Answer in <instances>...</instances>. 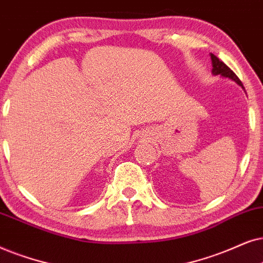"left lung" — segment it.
Here are the masks:
<instances>
[{
    "instance_id": "obj_1",
    "label": "left lung",
    "mask_w": 263,
    "mask_h": 263,
    "mask_svg": "<svg viewBox=\"0 0 263 263\" xmlns=\"http://www.w3.org/2000/svg\"><path fill=\"white\" fill-rule=\"evenodd\" d=\"M211 59H212V66H213V69H212L213 74L221 76V77H225V78L233 80V82H236L238 84V85L241 86V89H244L243 84H241L240 80L238 79V77L234 74V73L231 71V69L227 67L222 61H220L214 54H211Z\"/></svg>"
}]
</instances>
